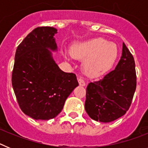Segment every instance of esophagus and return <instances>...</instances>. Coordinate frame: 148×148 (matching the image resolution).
I'll return each instance as SVG.
<instances>
[{"mask_svg": "<svg viewBox=\"0 0 148 148\" xmlns=\"http://www.w3.org/2000/svg\"><path fill=\"white\" fill-rule=\"evenodd\" d=\"M78 83H79V85L80 86H85L86 84H85V82L84 81V79L82 78H79L78 79Z\"/></svg>", "mask_w": 148, "mask_h": 148, "instance_id": "obj_1", "label": "esophagus"}]
</instances>
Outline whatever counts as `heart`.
<instances>
[{"instance_id":"obj_1","label":"heart","mask_w":148,"mask_h":148,"mask_svg":"<svg viewBox=\"0 0 148 148\" xmlns=\"http://www.w3.org/2000/svg\"><path fill=\"white\" fill-rule=\"evenodd\" d=\"M118 47L104 38H94L77 44L73 55L78 58H86L83 70L87 75L99 76L110 69L118 56Z\"/></svg>"}]
</instances>
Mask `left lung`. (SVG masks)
<instances>
[{
	"instance_id": "8db88e82",
	"label": "left lung",
	"mask_w": 148,
	"mask_h": 148,
	"mask_svg": "<svg viewBox=\"0 0 148 148\" xmlns=\"http://www.w3.org/2000/svg\"><path fill=\"white\" fill-rule=\"evenodd\" d=\"M136 87L134 58L123 43L121 59L115 70L102 79L90 82L87 87L84 104L90 118L110 122L126 113Z\"/></svg>"
}]
</instances>
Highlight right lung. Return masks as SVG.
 <instances>
[{
  "label": "right lung",
  "instance_id": "right-lung-1",
  "mask_svg": "<svg viewBox=\"0 0 148 148\" xmlns=\"http://www.w3.org/2000/svg\"><path fill=\"white\" fill-rule=\"evenodd\" d=\"M54 27H37L19 44L15 56L12 84L20 108L35 120L55 118L78 85L74 73L58 67L52 52L57 51Z\"/></svg>",
  "mask_w": 148,
  "mask_h": 148
}]
</instances>
